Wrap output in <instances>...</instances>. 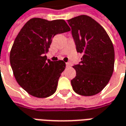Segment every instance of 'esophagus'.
Wrapping results in <instances>:
<instances>
[{"label": "esophagus", "instance_id": "1", "mask_svg": "<svg viewBox=\"0 0 126 126\" xmlns=\"http://www.w3.org/2000/svg\"><path fill=\"white\" fill-rule=\"evenodd\" d=\"M65 65H66V67H67L70 66V63H68V62H67V63H65Z\"/></svg>", "mask_w": 126, "mask_h": 126}]
</instances>
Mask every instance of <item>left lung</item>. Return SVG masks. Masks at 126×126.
I'll return each mask as SVG.
<instances>
[{
	"label": "left lung",
	"mask_w": 126,
	"mask_h": 126,
	"mask_svg": "<svg viewBox=\"0 0 126 126\" xmlns=\"http://www.w3.org/2000/svg\"><path fill=\"white\" fill-rule=\"evenodd\" d=\"M77 52L83 54L73 67L76 76L71 80L74 91L91 96L108 84L114 71V49L110 38L100 24L87 15L67 20Z\"/></svg>",
	"instance_id": "1"
}]
</instances>
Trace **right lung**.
<instances>
[{
  "mask_svg": "<svg viewBox=\"0 0 126 126\" xmlns=\"http://www.w3.org/2000/svg\"><path fill=\"white\" fill-rule=\"evenodd\" d=\"M70 31L63 19L41 18L30 19L21 29L10 51V61L17 83L30 95L43 98L56 92L65 63L51 61L45 54L56 34Z\"/></svg>",
  "mask_w": 126,
  "mask_h": 126,
  "instance_id": "add662e5",
  "label": "right lung"
}]
</instances>
